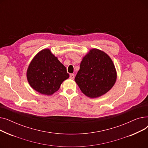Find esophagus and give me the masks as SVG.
I'll return each mask as SVG.
<instances>
[{
    "label": "esophagus",
    "mask_w": 148,
    "mask_h": 148,
    "mask_svg": "<svg viewBox=\"0 0 148 148\" xmlns=\"http://www.w3.org/2000/svg\"><path fill=\"white\" fill-rule=\"evenodd\" d=\"M74 74H70V75H69V78L71 79H74Z\"/></svg>",
    "instance_id": "1"
}]
</instances>
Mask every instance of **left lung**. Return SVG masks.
Masks as SVG:
<instances>
[{
    "label": "left lung",
    "mask_w": 148,
    "mask_h": 148,
    "mask_svg": "<svg viewBox=\"0 0 148 148\" xmlns=\"http://www.w3.org/2000/svg\"><path fill=\"white\" fill-rule=\"evenodd\" d=\"M116 79V68L109 56L93 49L83 57L75 82L85 95L95 98L109 91Z\"/></svg>",
    "instance_id": "left-lung-1"
}]
</instances>
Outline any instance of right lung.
Masks as SVG:
<instances>
[{
  "instance_id": "1",
  "label": "right lung",
  "mask_w": 148,
  "mask_h": 148,
  "mask_svg": "<svg viewBox=\"0 0 148 148\" xmlns=\"http://www.w3.org/2000/svg\"><path fill=\"white\" fill-rule=\"evenodd\" d=\"M26 75L30 86L45 95L58 91L62 82L69 77L65 66L47 49L36 54L29 65Z\"/></svg>"
}]
</instances>
